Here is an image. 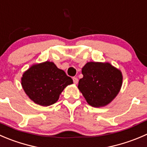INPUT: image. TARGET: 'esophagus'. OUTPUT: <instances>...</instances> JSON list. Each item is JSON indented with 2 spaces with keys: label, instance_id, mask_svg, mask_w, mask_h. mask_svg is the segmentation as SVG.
Wrapping results in <instances>:
<instances>
[{
  "label": "esophagus",
  "instance_id": "34e87169",
  "mask_svg": "<svg viewBox=\"0 0 147 147\" xmlns=\"http://www.w3.org/2000/svg\"><path fill=\"white\" fill-rule=\"evenodd\" d=\"M73 82L75 84H78V79L77 78H73Z\"/></svg>",
  "mask_w": 147,
  "mask_h": 147
}]
</instances>
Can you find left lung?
Wrapping results in <instances>:
<instances>
[{
  "label": "left lung",
  "mask_w": 147,
  "mask_h": 147,
  "mask_svg": "<svg viewBox=\"0 0 147 147\" xmlns=\"http://www.w3.org/2000/svg\"><path fill=\"white\" fill-rule=\"evenodd\" d=\"M82 74L83 78L79 80L78 89L91 106H105L120 92L122 72L109 62H87L82 68Z\"/></svg>",
  "instance_id": "8db88e82"
}]
</instances>
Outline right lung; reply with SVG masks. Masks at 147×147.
I'll list each match as a JSON object with an SVG mask.
<instances>
[{"mask_svg":"<svg viewBox=\"0 0 147 147\" xmlns=\"http://www.w3.org/2000/svg\"><path fill=\"white\" fill-rule=\"evenodd\" d=\"M72 79L54 62L31 65L21 77V86L27 96L36 104L49 106L58 100L59 95Z\"/></svg>","mask_w":147,"mask_h":147,"instance_id":"1","label":"right lung"}]
</instances>
